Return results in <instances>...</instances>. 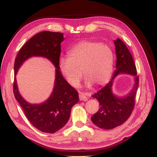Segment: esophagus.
I'll return each instance as SVG.
<instances>
[{"instance_id": "34e87169", "label": "esophagus", "mask_w": 157, "mask_h": 157, "mask_svg": "<svg viewBox=\"0 0 157 157\" xmlns=\"http://www.w3.org/2000/svg\"><path fill=\"white\" fill-rule=\"evenodd\" d=\"M79 99H80L81 101H86L87 100V97L86 94L83 93H79Z\"/></svg>"}]
</instances>
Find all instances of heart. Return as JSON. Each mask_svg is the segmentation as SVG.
<instances>
[{
  "instance_id": "obj_1",
  "label": "heart",
  "mask_w": 157,
  "mask_h": 157,
  "mask_svg": "<svg viewBox=\"0 0 157 157\" xmlns=\"http://www.w3.org/2000/svg\"><path fill=\"white\" fill-rule=\"evenodd\" d=\"M114 55L112 48L101 43L83 40L67 52V58L59 59V67L69 84L77 87L82 78V72L88 88L105 85L112 76Z\"/></svg>"
}]
</instances>
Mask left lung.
Wrapping results in <instances>:
<instances>
[{
  "mask_svg": "<svg viewBox=\"0 0 157 157\" xmlns=\"http://www.w3.org/2000/svg\"><path fill=\"white\" fill-rule=\"evenodd\" d=\"M117 55V65L111 81L92 97L100 103V109L92 117L93 123L100 128L109 130L124 124L128 119L135 106V97L139 85L136 64L126 45L119 38L114 40ZM120 73L134 76V85L130 93L124 97H118L112 93L115 77Z\"/></svg>",
  "mask_w": 157,
  "mask_h": 157,
  "instance_id": "left-lung-1",
  "label": "left lung"
}]
</instances>
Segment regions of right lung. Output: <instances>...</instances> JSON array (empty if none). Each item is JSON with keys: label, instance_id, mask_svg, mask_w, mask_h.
<instances>
[{"label": "right lung", "instance_id": "1", "mask_svg": "<svg viewBox=\"0 0 157 157\" xmlns=\"http://www.w3.org/2000/svg\"><path fill=\"white\" fill-rule=\"evenodd\" d=\"M64 34L45 31L30 38L15 58L13 92L27 119L39 131L54 133L63 128L70 117L71 109L78 102V93L69 85L59 71V62L61 43ZM32 56H43L49 59L56 68L54 88L49 98L40 104L29 103L18 92L16 74L26 59Z\"/></svg>", "mask_w": 157, "mask_h": 157}]
</instances>
